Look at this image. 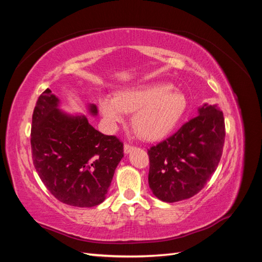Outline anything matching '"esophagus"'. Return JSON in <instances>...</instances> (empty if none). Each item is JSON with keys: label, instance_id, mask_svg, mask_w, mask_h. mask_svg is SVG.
<instances>
[{"label": "esophagus", "instance_id": "1", "mask_svg": "<svg viewBox=\"0 0 262 262\" xmlns=\"http://www.w3.org/2000/svg\"><path fill=\"white\" fill-rule=\"evenodd\" d=\"M133 149H134V146H133V145H129V144H125V145H124V152L126 153V154H128V153H130L132 151H133Z\"/></svg>", "mask_w": 262, "mask_h": 262}]
</instances>
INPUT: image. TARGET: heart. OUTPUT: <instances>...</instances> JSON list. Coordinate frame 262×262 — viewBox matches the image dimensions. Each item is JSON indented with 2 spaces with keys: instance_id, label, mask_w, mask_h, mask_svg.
<instances>
[{
  "instance_id": "heart-1",
  "label": "heart",
  "mask_w": 262,
  "mask_h": 262,
  "mask_svg": "<svg viewBox=\"0 0 262 262\" xmlns=\"http://www.w3.org/2000/svg\"><path fill=\"white\" fill-rule=\"evenodd\" d=\"M99 107L111 127L121 124L127 113L135 111L133 128L144 140L157 141L168 135L182 118L187 98L171 84L154 83L124 89L116 97L103 94Z\"/></svg>"
}]
</instances>
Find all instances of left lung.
I'll use <instances>...</instances> for the list:
<instances>
[{
    "mask_svg": "<svg viewBox=\"0 0 262 262\" xmlns=\"http://www.w3.org/2000/svg\"><path fill=\"white\" fill-rule=\"evenodd\" d=\"M224 140L223 113L217 104L205 103L173 135L147 149L154 196L176 203L198 193L220 163Z\"/></svg>",
    "mask_w": 262,
    "mask_h": 262,
    "instance_id": "left-lung-1",
    "label": "left lung"
}]
</instances>
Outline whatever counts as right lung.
<instances>
[{"instance_id":"obj_1","label":"right lung","mask_w":262,"mask_h":262,"mask_svg":"<svg viewBox=\"0 0 262 262\" xmlns=\"http://www.w3.org/2000/svg\"><path fill=\"white\" fill-rule=\"evenodd\" d=\"M59 99L47 89L32 114L31 152L37 173L55 198L75 207H93L105 199L124 145L90 125L84 115L58 109ZM96 116V104H89Z\"/></svg>"}]
</instances>
